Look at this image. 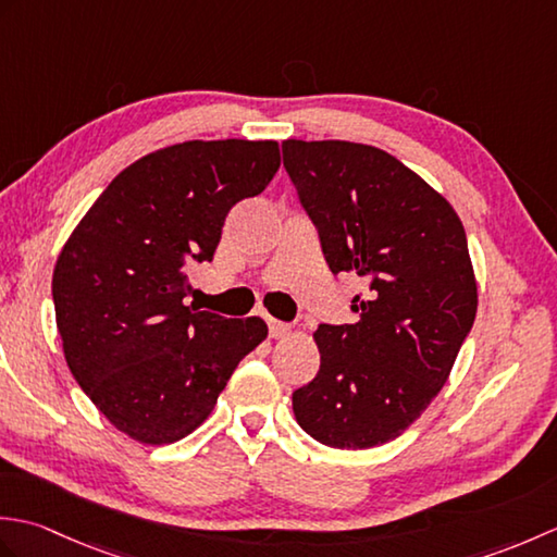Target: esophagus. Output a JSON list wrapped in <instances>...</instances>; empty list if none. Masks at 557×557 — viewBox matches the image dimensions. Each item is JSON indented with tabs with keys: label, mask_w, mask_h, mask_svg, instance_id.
<instances>
[{
	"label": "esophagus",
	"mask_w": 557,
	"mask_h": 557,
	"mask_svg": "<svg viewBox=\"0 0 557 557\" xmlns=\"http://www.w3.org/2000/svg\"><path fill=\"white\" fill-rule=\"evenodd\" d=\"M268 330H270V337H285L289 333V325L282 323V321H275V318H268Z\"/></svg>",
	"instance_id": "obj_1"
}]
</instances>
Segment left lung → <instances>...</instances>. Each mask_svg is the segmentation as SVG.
<instances>
[{
    "instance_id": "left-lung-1",
    "label": "left lung",
    "mask_w": 557,
    "mask_h": 557,
    "mask_svg": "<svg viewBox=\"0 0 557 557\" xmlns=\"http://www.w3.org/2000/svg\"><path fill=\"white\" fill-rule=\"evenodd\" d=\"M330 270L369 285L354 325H318L315 377L292 395L318 443L395 441L441 393L476 318L479 294L455 208L389 152L349 140L282 144Z\"/></svg>"
}]
</instances>
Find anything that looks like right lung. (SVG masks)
Here are the masks:
<instances>
[{
  "mask_svg": "<svg viewBox=\"0 0 557 557\" xmlns=\"http://www.w3.org/2000/svg\"><path fill=\"white\" fill-rule=\"evenodd\" d=\"M280 168L275 140H186L128 164L71 232L52 275L64 359L92 405L144 445L182 441L268 337L260 318L184 304L232 206Z\"/></svg>",
  "mask_w": 557,
  "mask_h": 557,
  "instance_id": "obj_1",
  "label": "right lung"
}]
</instances>
